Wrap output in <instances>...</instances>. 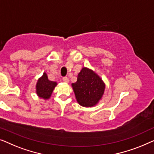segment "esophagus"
Returning <instances> with one entry per match:
<instances>
[{
    "mask_svg": "<svg viewBox=\"0 0 154 154\" xmlns=\"http://www.w3.org/2000/svg\"><path fill=\"white\" fill-rule=\"evenodd\" d=\"M63 80L65 82H67V83H68L69 82V79L68 77H63Z\"/></svg>",
    "mask_w": 154,
    "mask_h": 154,
    "instance_id": "1",
    "label": "esophagus"
}]
</instances>
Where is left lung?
Wrapping results in <instances>:
<instances>
[{
	"mask_svg": "<svg viewBox=\"0 0 154 154\" xmlns=\"http://www.w3.org/2000/svg\"><path fill=\"white\" fill-rule=\"evenodd\" d=\"M75 97L80 105L89 107L94 106L101 99L105 91V84L94 71L83 68L72 84Z\"/></svg>",
	"mask_w": 154,
	"mask_h": 154,
	"instance_id": "1",
	"label": "left lung"
}]
</instances>
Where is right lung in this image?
<instances>
[{"label": "right lung", "mask_w": 154, "mask_h": 154, "mask_svg": "<svg viewBox=\"0 0 154 154\" xmlns=\"http://www.w3.org/2000/svg\"><path fill=\"white\" fill-rule=\"evenodd\" d=\"M56 82L49 81L46 73L40 78L36 85V92L40 98L48 99L52 94L54 88L56 86Z\"/></svg>", "instance_id": "obj_1"}]
</instances>
